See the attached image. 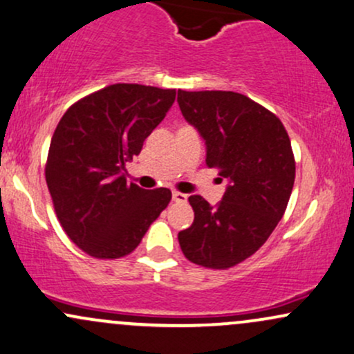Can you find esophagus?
Here are the masks:
<instances>
[{"label": "esophagus", "mask_w": 354, "mask_h": 354, "mask_svg": "<svg viewBox=\"0 0 354 354\" xmlns=\"http://www.w3.org/2000/svg\"><path fill=\"white\" fill-rule=\"evenodd\" d=\"M172 198H174V202H178V203H185L187 202V195L182 194V192H177V190H174V192H172Z\"/></svg>", "instance_id": "1"}]
</instances>
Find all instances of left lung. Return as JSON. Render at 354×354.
<instances>
[{"mask_svg": "<svg viewBox=\"0 0 354 354\" xmlns=\"http://www.w3.org/2000/svg\"><path fill=\"white\" fill-rule=\"evenodd\" d=\"M178 106L207 144L205 164L230 180L217 207L190 195L194 223L178 232L185 259L227 270L252 257L283 217L295 184L288 132L273 112L234 91H180Z\"/></svg>", "mask_w": 354, "mask_h": 354, "instance_id": "8db88e82", "label": "left lung"}]
</instances>
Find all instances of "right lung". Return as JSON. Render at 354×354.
Instances as JSON below:
<instances>
[{"label":"right lung","mask_w":354,"mask_h":354,"mask_svg":"<svg viewBox=\"0 0 354 354\" xmlns=\"http://www.w3.org/2000/svg\"><path fill=\"white\" fill-rule=\"evenodd\" d=\"M176 101V89L111 84L64 112L46 160V184L66 235L99 260L134 252L169 205V189L127 184L122 170Z\"/></svg>","instance_id":"obj_1"}]
</instances>
